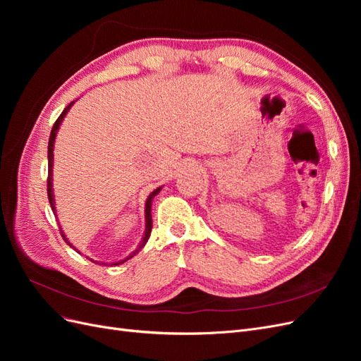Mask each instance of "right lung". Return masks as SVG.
<instances>
[{
  "label": "right lung",
  "instance_id": "1",
  "mask_svg": "<svg viewBox=\"0 0 361 361\" xmlns=\"http://www.w3.org/2000/svg\"><path fill=\"white\" fill-rule=\"evenodd\" d=\"M73 104H75V101H73V102H71L66 108H64L63 113L60 114V117L56 120V123H54V126H52L51 135H49V143H48V199H49V203H51V207H52V212H54V215H57L56 195H54V188H52V173H54V170H52V169H54V143H56V137H57V133H59V129H60V125H61V122H63V118L66 117V114L69 113V110H71ZM161 190H162V187H159V188L154 190V191H152V192L149 194V197L146 199V204H145V223H146V224H145V233H143V238H141V243H140L138 248H137V250H134L133 253H130L128 257H125V259H122V260H118V262H113V265H120V264H123V262L129 260L130 257H134V256L138 253V251L146 245L147 239H149V236H150V232H152V214H150V211H152V202H154V197H155V195H157ZM60 232H61V236H63V239H64V243H66L69 247H72L73 250H76V248L69 243V239L66 238V235H64V232L61 231V227H60ZM78 253H80V251H78Z\"/></svg>",
  "mask_w": 361,
  "mask_h": 361
}]
</instances>
